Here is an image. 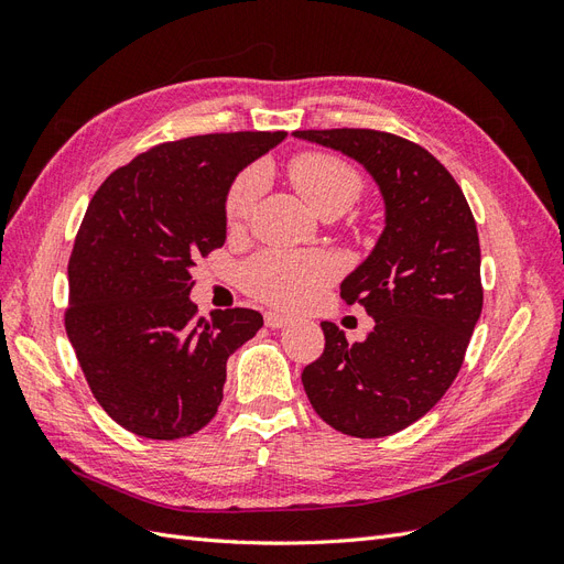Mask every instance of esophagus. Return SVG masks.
<instances>
[{"mask_svg": "<svg viewBox=\"0 0 564 564\" xmlns=\"http://www.w3.org/2000/svg\"><path fill=\"white\" fill-rule=\"evenodd\" d=\"M289 324V317L280 315V313H265V327L270 329H282Z\"/></svg>", "mask_w": 564, "mask_h": 564, "instance_id": "obj_1", "label": "esophagus"}]
</instances>
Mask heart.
<instances>
[{
    "label": "heart",
    "instance_id": "b5f03b06",
    "mask_svg": "<svg viewBox=\"0 0 564 564\" xmlns=\"http://www.w3.org/2000/svg\"><path fill=\"white\" fill-rule=\"evenodd\" d=\"M299 195L319 216H340L362 195L365 178L357 169L329 152H301L289 162ZM265 191V172L249 166L237 176L226 195V220L230 230H242ZM340 275V263L327 251L268 249L242 265V284L251 296L284 311L315 301L324 286Z\"/></svg>",
    "mask_w": 564,
    "mask_h": 564
}]
</instances>
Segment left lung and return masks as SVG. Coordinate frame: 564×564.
<instances>
[{
    "mask_svg": "<svg viewBox=\"0 0 564 564\" xmlns=\"http://www.w3.org/2000/svg\"><path fill=\"white\" fill-rule=\"evenodd\" d=\"M296 139L340 150L377 181L386 228L340 284L373 317L362 344L322 322L324 352L301 373L315 412L352 437H386L440 402L482 313L480 240L454 176L429 150L373 129H308Z\"/></svg>",
    "mask_w": 564,
    "mask_h": 564,
    "instance_id": "obj_1",
    "label": "left lung"
}]
</instances>
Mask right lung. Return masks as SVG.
<instances>
[{"mask_svg": "<svg viewBox=\"0 0 564 564\" xmlns=\"http://www.w3.org/2000/svg\"><path fill=\"white\" fill-rule=\"evenodd\" d=\"M284 131L150 148L98 187L67 263L65 332L98 404L133 435L178 440L224 400L228 357L263 327L249 308L197 317L191 270L226 242L235 176Z\"/></svg>", "mask_w": 564, "mask_h": 564, "instance_id": "right-lung-1", "label": "right lung"}]
</instances>
